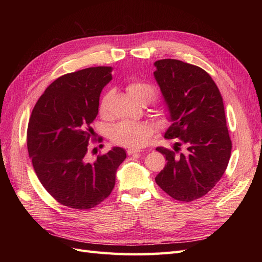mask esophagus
I'll return each instance as SVG.
<instances>
[{
    "label": "esophagus",
    "instance_id": "1",
    "mask_svg": "<svg viewBox=\"0 0 262 262\" xmlns=\"http://www.w3.org/2000/svg\"><path fill=\"white\" fill-rule=\"evenodd\" d=\"M141 150L140 149H136V148H129L128 150H126V153H128V155H133V154H138L140 153Z\"/></svg>",
    "mask_w": 262,
    "mask_h": 262
}]
</instances>
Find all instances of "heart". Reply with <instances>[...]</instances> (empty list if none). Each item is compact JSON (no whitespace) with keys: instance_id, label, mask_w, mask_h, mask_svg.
<instances>
[{"instance_id":"b5f03b06","label":"heart","mask_w":262,"mask_h":262,"mask_svg":"<svg viewBox=\"0 0 262 262\" xmlns=\"http://www.w3.org/2000/svg\"><path fill=\"white\" fill-rule=\"evenodd\" d=\"M129 96L138 102L149 101L153 98L155 91L152 85L141 81H132L125 87ZM110 99V93H107L99 102V113L106 114ZM152 126L146 123H136L131 121H121L112 129V140L115 143L139 148L145 145L152 137Z\"/></svg>"}]
</instances>
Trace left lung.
<instances>
[{
    "mask_svg": "<svg viewBox=\"0 0 262 262\" xmlns=\"http://www.w3.org/2000/svg\"><path fill=\"white\" fill-rule=\"evenodd\" d=\"M154 66L171 122L165 138L176 139L173 150L156 148L167 163L155 181L172 199L190 202L217 184L231 157L223 98L199 67L175 59L158 60ZM181 146L185 150L179 154Z\"/></svg>",
    "mask_w": 262,
    "mask_h": 262,
    "instance_id": "1",
    "label": "left lung"
}]
</instances>
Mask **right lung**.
Wrapping results in <instances>:
<instances>
[{
	"label": "right lung",
	"instance_id": "obj_1",
	"mask_svg": "<svg viewBox=\"0 0 262 262\" xmlns=\"http://www.w3.org/2000/svg\"><path fill=\"white\" fill-rule=\"evenodd\" d=\"M112 67L87 68L60 76L38 99L27 129V148L41 185L59 203L77 210L95 208L112 193L125 150L115 146L86 161L94 138L102 89Z\"/></svg>",
	"mask_w": 262,
	"mask_h": 262
}]
</instances>
